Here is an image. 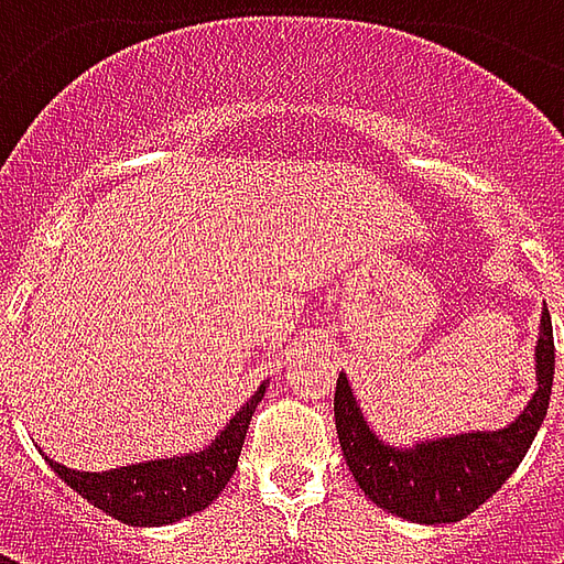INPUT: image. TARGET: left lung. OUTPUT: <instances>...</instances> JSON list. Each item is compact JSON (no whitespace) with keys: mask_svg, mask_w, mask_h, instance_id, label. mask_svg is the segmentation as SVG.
Returning <instances> with one entry per match:
<instances>
[{"mask_svg":"<svg viewBox=\"0 0 564 564\" xmlns=\"http://www.w3.org/2000/svg\"><path fill=\"white\" fill-rule=\"evenodd\" d=\"M553 323L550 311H541L538 344H534V395L520 416L496 432H459V435L423 437L395 447L368 425L356 402L347 375H338L335 387V429L344 459L356 484L378 508L402 520L437 525L459 522L501 489L520 468L544 423L553 390Z\"/></svg>","mask_w":564,"mask_h":564,"instance_id":"obj_1","label":"left lung"}]
</instances>
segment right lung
<instances>
[{"instance_id":"add662e5","label":"right lung","mask_w":564,"mask_h":564,"mask_svg":"<svg viewBox=\"0 0 564 564\" xmlns=\"http://www.w3.org/2000/svg\"><path fill=\"white\" fill-rule=\"evenodd\" d=\"M265 387L269 383H259V390L202 449L120 465L111 471H75L63 462L51 459L42 447L39 453L59 474L63 484L72 486L80 498H87L93 508L105 510L108 517L127 525H169L205 510L226 489L238 468L247 425L265 395Z\"/></svg>"}]
</instances>
